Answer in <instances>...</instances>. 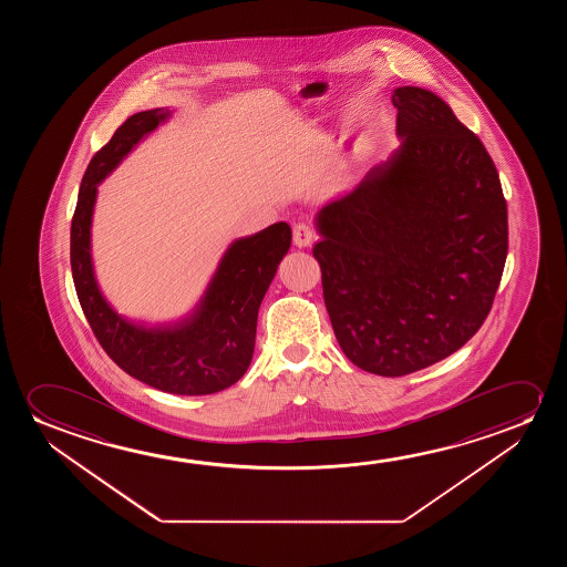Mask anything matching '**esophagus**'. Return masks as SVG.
Returning a JSON list of instances; mask_svg holds the SVG:
<instances>
[{"mask_svg":"<svg viewBox=\"0 0 567 567\" xmlns=\"http://www.w3.org/2000/svg\"><path fill=\"white\" fill-rule=\"evenodd\" d=\"M295 244L298 248H308L316 240V233H313V228L310 225H306V223H298L295 225Z\"/></svg>","mask_w":567,"mask_h":567,"instance_id":"1","label":"esophagus"}]
</instances>
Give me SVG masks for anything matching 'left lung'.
<instances>
[{
  "mask_svg": "<svg viewBox=\"0 0 567 567\" xmlns=\"http://www.w3.org/2000/svg\"><path fill=\"white\" fill-rule=\"evenodd\" d=\"M401 145L316 215L313 257L334 337L364 372L401 378L461 349L488 316L507 257L496 166L447 102L391 94Z\"/></svg>",
  "mask_w": 567,
  "mask_h": 567,
  "instance_id": "8db88e82",
  "label": "left lung"
}]
</instances>
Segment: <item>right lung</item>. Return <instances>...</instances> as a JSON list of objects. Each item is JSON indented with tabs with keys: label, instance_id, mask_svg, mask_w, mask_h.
<instances>
[{
	"label": "right lung",
	"instance_id": "1",
	"mask_svg": "<svg viewBox=\"0 0 567 567\" xmlns=\"http://www.w3.org/2000/svg\"><path fill=\"white\" fill-rule=\"evenodd\" d=\"M172 117L171 109L137 112L93 156L71 220V272L79 303L96 339L135 380L174 395H210L246 373L256 349L257 311L287 256L292 230L275 223L226 248L199 302L186 316L147 323L117 313L94 272L91 228L102 179Z\"/></svg>",
	"mask_w": 567,
	"mask_h": 567
}]
</instances>
